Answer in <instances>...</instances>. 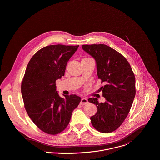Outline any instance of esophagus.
<instances>
[{"label":"esophagus","instance_id":"esophagus-1","mask_svg":"<svg viewBox=\"0 0 160 160\" xmlns=\"http://www.w3.org/2000/svg\"><path fill=\"white\" fill-rule=\"evenodd\" d=\"M88 102V99L87 98H82L81 101H80V104H86Z\"/></svg>","mask_w":160,"mask_h":160}]
</instances>
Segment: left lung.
Here are the masks:
<instances>
[{
	"mask_svg": "<svg viewBox=\"0 0 160 160\" xmlns=\"http://www.w3.org/2000/svg\"><path fill=\"white\" fill-rule=\"evenodd\" d=\"M83 49L96 61L98 78L106 102L95 98L88 101L96 104L97 112L90 118L98 131L111 133L120 127L128 116L135 96V78L128 60L105 44H84Z\"/></svg>",
	"mask_w": 160,
	"mask_h": 160,
	"instance_id": "8db88e82",
	"label": "left lung"
}]
</instances>
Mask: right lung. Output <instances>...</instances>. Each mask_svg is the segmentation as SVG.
<instances>
[{
    "label": "right lung",
    "mask_w": 160,
    "mask_h": 160,
    "mask_svg": "<svg viewBox=\"0 0 160 160\" xmlns=\"http://www.w3.org/2000/svg\"><path fill=\"white\" fill-rule=\"evenodd\" d=\"M78 46H46L33 55L27 67L21 85L24 106L34 124L46 133L56 135L64 131L81 101L75 95L61 98L56 85Z\"/></svg>",
    "instance_id": "add662e5"
}]
</instances>
